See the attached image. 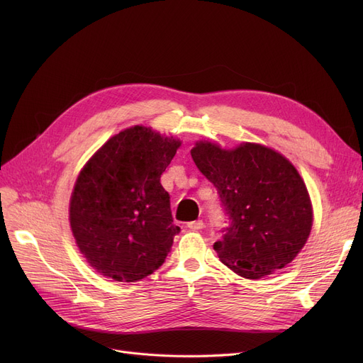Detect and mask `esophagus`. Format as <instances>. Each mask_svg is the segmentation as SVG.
<instances>
[{"instance_id": "1", "label": "esophagus", "mask_w": 363, "mask_h": 363, "mask_svg": "<svg viewBox=\"0 0 363 363\" xmlns=\"http://www.w3.org/2000/svg\"><path fill=\"white\" fill-rule=\"evenodd\" d=\"M186 226L189 228V230H193V231H197V230H203L204 228V223H203V220H193V222H188L186 223Z\"/></svg>"}]
</instances>
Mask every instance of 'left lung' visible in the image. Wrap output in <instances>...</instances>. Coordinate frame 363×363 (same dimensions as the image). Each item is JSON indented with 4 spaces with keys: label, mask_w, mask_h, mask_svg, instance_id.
Returning <instances> with one entry per match:
<instances>
[{
    "label": "left lung",
    "mask_w": 363,
    "mask_h": 363,
    "mask_svg": "<svg viewBox=\"0 0 363 363\" xmlns=\"http://www.w3.org/2000/svg\"><path fill=\"white\" fill-rule=\"evenodd\" d=\"M191 157L216 186L230 219L213 244L220 262L249 279L287 266L306 244L313 222L297 169L275 150L252 143L223 150L200 141Z\"/></svg>",
    "instance_id": "left-lung-1"
}]
</instances>
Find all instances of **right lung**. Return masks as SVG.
<instances>
[{
	"label": "right lung",
	"mask_w": 363,
	"mask_h": 363,
	"mask_svg": "<svg viewBox=\"0 0 363 363\" xmlns=\"http://www.w3.org/2000/svg\"><path fill=\"white\" fill-rule=\"evenodd\" d=\"M179 145L150 128H128L81 170L70 199V226L81 253L101 275L135 282L163 264L181 230L160 177Z\"/></svg>",
	"instance_id": "1"
}]
</instances>
